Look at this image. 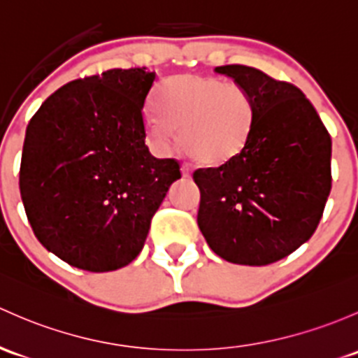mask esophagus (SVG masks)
<instances>
[{
	"label": "esophagus",
	"instance_id": "34e87169",
	"mask_svg": "<svg viewBox=\"0 0 358 358\" xmlns=\"http://www.w3.org/2000/svg\"><path fill=\"white\" fill-rule=\"evenodd\" d=\"M182 175H183V178H190L192 168L189 166V164H182Z\"/></svg>",
	"mask_w": 358,
	"mask_h": 358
}]
</instances>
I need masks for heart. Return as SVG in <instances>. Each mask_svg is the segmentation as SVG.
I'll return each mask as SVG.
<instances>
[{"label": "heart", "instance_id": "1", "mask_svg": "<svg viewBox=\"0 0 358 358\" xmlns=\"http://www.w3.org/2000/svg\"><path fill=\"white\" fill-rule=\"evenodd\" d=\"M159 113H150L148 134L157 149L182 144L208 166H220L245 148L254 120V104L242 85L209 75H175L157 92Z\"/></svg>", "mask_w": 358, "mask_h": 358}]
</instances>
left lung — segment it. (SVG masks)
Returning <instances> with one entry per match:
<instances>
[{
  "instance_id": "obj_1",
  "label": "left lung",
  "mask_w": 358,
  "mask_h": 358,
  "mask_svg": "<svg viewBox=\"0 0 358 358\" xmlns=\"http://www.w3.org/2000/svg\"><path fill=\"white\" fill-rule=\"evenodd\" d=\"M214 71L247 90L254 120L238 156L194 173L197 224L221 259L266 266L314 235L331 192V137L295 85L245 65Z\"/></svg>"
}]
</instances>
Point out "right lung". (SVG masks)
I'll return each mask as SVG.
<instances>
[{"mask_svg": "<svg viewBox=\"0 0 358 358\" xmlns=\"http://www.w3.org/2000/svg\"><path fill=\"white\" fill-rule=\"evenodd\" d=\"M145 69H113L51 94L29 122L20 195L34 235L70 266L106 273L130 264L173 182L175 159L145 145Z\"/></svg>", "mask_w": 358, "mask_h": 358, "instance_id": "add662e5", "label": "right lung"}]
</instances>
